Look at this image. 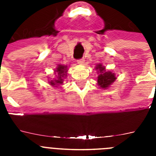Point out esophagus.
<instances>
[{"instance_id": "esophagus-1", "label": "esophagus", "mask_w": 156, "mask_h": 156, "mask_svg": "<svg viewBox=\"0 0 156 156\" xmlns=\"http://www.w3.org/2000/svg\"><path fill=\"white\" fill-rule=\"evenodd\" d=\"M77 62H78V64H79V65H83L84 62H85V60H84V58L78 59V61H77Z\"/></svg>"}]
</instances>
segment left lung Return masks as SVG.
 I'll list each match as a JSON object with an SVG mask.
<instances>
[{
	"instance_id": "left-lung-1",
	"label": "left lung",
	"mask_w": 156,
	"mask_h": 156,
	"mask_svg": "<svg viewBox=\"0 0 156 156\" xmlns=\"http://www.w3.org/2000/svg\"><path fill=\"white\" fill-rule=\"evenodd\" d=\"M96 69L100 71V75L98 76V84L100 87L107 88L116 80L115 74L109 71H105V67L102 65H98L96 66Z\"/></svg>"
}]
</instances>
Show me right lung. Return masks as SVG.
<instances>
[{
    "label": "right lung",
    "mask_w": 156,
    "mask_h": 156,
    "mask_svg": "<svg viewBox=\"0 0 156 156\" xmlns=\"http://www.w3.org/2000/svg\"><path fill=\"white\" fill-rule=\"evenodd\" d=\"M56 72L58 74V77L56 79H54V80H52L50 82V84L52 86H58L59 84H61V83H63L64 81V77H66V72H67V66H61V65H59L57 66V68H56Z\"/></svg>",
    "instance_id": "1"
}]
</instances>
